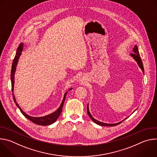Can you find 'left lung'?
Instances as JSON below:
<instances>
[{
  "label": "left lung",
  "mask_w": 157,
  "mask_h": 157,
  "mask_svg": "<svg viewBox=\"0 0 157 157\" xmlns=\"http://www.w3.org/2000/svg\"><path fill=\"white\" fill-rule=\"evenodd\" d=\"M133 51V53H131L130 55V56L135 60L138 66H139V68L142 70V73L144 74V66H143V63H142V61L141 60V58H140V56L139 55V50H138V47L137 45H135V47H134V48H133L132 50ZM136 110H135L134 111H136ZM133 111V112H134ZM87 114H88V116L90 117V118L91 119V120L94 122L96 123V124L98 125H101V126H115V125H117L119 124H121L122 122H123L125 119H126L127 117H126L125 119H124L123 121H122L121 122H117V123H115V124H107V123H104V122H101V121H99L98 120H96V119H94L92 115L91 114L90 112H89V104H87ZM129 117V116H128Z\"/></svg>",
  "instance_id": "obj_1"
}]
</instances>
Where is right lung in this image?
<instances>
[{
  "label": "right lung",
  "mask_w": 157,
  "mask_h": 157,
  "mask_svg": "<svg viewBox=\"0 0 157 157\" xmlns=\"http://www.w3.org/2000/svg\"><path fill=\"white\" fill-rule=\"evenodd\" d=\"M24 48V43H21L20 44V45L18 46L17 50V53H16V55L15 56V58L13 61L12 63V70H11V75H10V78H11V83H12V94H13V101L15 102V103L16 104V105L19 108L20 112L21 113V114H23L26 118H27L29 120H30V121H32V122L37 124V125H51L52 124H53L58 118V117L59 116V115L61 113L62 111V109H63V106L66 99V96L67 93H68V91H70V90L73 89L72 87L68 89V90L67 92H66L64 94V97L63 99L62 100V102L59 105V107L58 108V109L56 110H55L53 113L44 116H42V117H32L30 116L28 114H27L25 112L22 110L20 107L19 106V105L18 104V103L16 102V99L15 98V95L13 94V88H14V83H15V73L16 71V68H17V66L18 62V59L19 58L21 54V52L23 50Z\"/></svg>",
  "instance_id": "1"
}]
</instances>
